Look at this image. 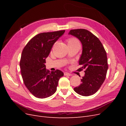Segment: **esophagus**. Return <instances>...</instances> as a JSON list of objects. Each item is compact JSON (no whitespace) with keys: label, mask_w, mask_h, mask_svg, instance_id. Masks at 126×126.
Segmentation results:
<instances>
[{"label":"esophagus","mask_w":126,"mask_h":126,"mask_svg":"<svg viewBox=\"0 0 126 126\" xmlns=\"http://www.w3.org/2000/svg\"><path fill=\"white\" fill-rule=\"evenodd\" d=\"M64 76H72L71 74H69V73H68V72H64Z\"/></svg>","instance_id":"esophagus-1"}]
</instances>
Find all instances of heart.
Masks as SVG:
<instances>
[{"label":"heart","instance_id":"b5f03b06","mask_svg":"<svg viewBox=\"0 0 126 126\" xmlns=\"http://www.w3.org/2000/svg\"><path fill=\"white\" fill-rule=\"evenodd\" d=\"M67 43L68 45H69V44H74L76 43H78V41L77 39L74 38H70L68 39L67 40Z\"/></svg>","mask_w":126,"mask_h":126}]
</instances>
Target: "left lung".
I'll return each instance as SVG.
<instances>
[{
	"label": "left lung",
	"mask_w": 126,
	"mask_h": 126,
	"mask_svg": "<svg viewBox=\"0 0 126 126\" xmlns=\"http://www.w3.org/2000/svg\"><path fill=\"white\" fill-rule=\"evenodd\" d=\"M69 35L81 41L82 51L79 64L81 67L79 70H85L81 83L74 89L83 96L93 95L99 89L106 77L108 66L106 50L99 39L86 29L71 30Z\"/></svg>",
	"instance_id": "1"
}]
</instances>
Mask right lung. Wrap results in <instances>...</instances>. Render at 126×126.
Masks as SVG:
<instances>
[{
    "instance_id": "add662e5",
    "label": "right lung",
    "mask_w": 126,
    "mask_h": 126,
    "mask_svg": "<svg viewBox=\"0 0 126 126\" xmlns=\"http://www.w3.org/2000/svg\"><path fill=\"white\" fill-rule=\"evenodd\" d=\"M65 32L60 30L38 34L29 40L22 50L20 67L24 84L34 96L45 98L57 90L63 73L57 69L51 72L46 69V58L53 45Z\"/></svg>"
}]
</instances>
